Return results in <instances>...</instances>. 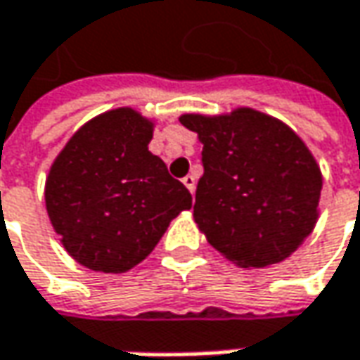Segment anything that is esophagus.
Wrapping results in <instances>:
<instances>
[{
	"instance_id": "esophagus-1",
	"label": "esophagus",
	"mask_w": 360,
	"mask_h": 360,
	"mask_svg": "<svg viewBox=\"0 0 360 360\" xmlns=\"http://www.w3.org/2000/svg\"><path fill=\"white\" fill-rule=\"evenodd\" d=\"M182 182H184V186L190 190V192H194L196 190V178L192 176V174H188V176H184L182 178Z\"/></svg>"
}]
</instances>
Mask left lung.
<instances>
[{
	"instance_id": "1",
	"label": "left lung",
	"mask_w": 360,
	"mask_h": 360,
	"mask_svg": "<svg viewBox=\"0 0 360 360\" xmlns=\"http://www.w3.org/2000/svg\"><path fill=\"white\" fill-rule=\"evenodd\" d=\"M180 123L202 143L194 221L207 241L239 267L288 259L318 221L322 172L308 146L251 107Z\"/></svg>"
}]
</instances>
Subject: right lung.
Segmentation results:
<instances>
[{"instance_id": "add662e5", "label": "right lung", "mask_w": 360, "mask_h": 360, "mask_svg": "<svg viewBox=\"0 0 360 360\" xmlns=\"http://www.w3.org/2000/svg\"><path fill=\"white\" fill-rule=\"evenodd\" d=\"M153 121L119 107L86 121L52 162L46 210L66 253L86 269L125 274L192 207L186 186L153 155Z\"/></svg>"}]
</instances>
